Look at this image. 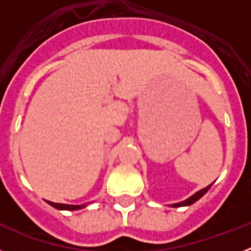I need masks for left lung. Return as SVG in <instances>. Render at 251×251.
<instances>
[{
    "mask_svg": "<svg viewBox=\"0 0 251 251\" xmlns=\"http://www.w3.org/2000/svg\"><path fill=\"white\" fill-rule=\"evenodd\" d=\"M211 186H212V183H211V185H208L207 187H205V188H202V190H200V191H199V192H196V194H195V195H192V196L190 197V199H187V200L182 201V202L175 203V205H172V206H174V207H181V206H190V205H192V203L196 202L197 200H200L201 197H202L203 195H205L206 192H207L208 190H210V187H211Z\"/></svg>",
    "mask_w": 251,
    "mask_h": 251,
    "instance_id": "8db88e82",
    "label": "left lung"
}]
</instances>
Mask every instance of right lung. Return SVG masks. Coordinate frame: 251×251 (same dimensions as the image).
Returning <instances> with one entry per match:
<instances>
[{"mask_svg":"<svg viewBox=\"0 0 251 251\" xmlns=\"http://www.w3.org/2000/svg\"><path fill=\"white\" fill-rule=\"evenodd\" d=\"M48 203L57 210H79V208L85 207V205H65V203H55L51 201H48Z\"/></svg>","mask_w":251,"mask_h":251,"instance_id":"right-lung-1","label":"right lung"}]
</instances>
